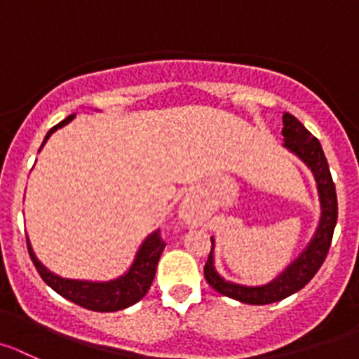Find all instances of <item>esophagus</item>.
Wrapping results in <instances>:
<instances>
[{
    "instance_id": "obj_1",
    "label": "esophagus",
    "mask_w": 359,
    "mask_h": 359,
    "mask_svg": "<svg viewBox=\"0 0 359 359\" xmlns=\"http://www.w3.org/2000/svg\"><path fill=\"white\" fill-rule=\"evenodd\" d=\"M191 221H195V219H191Z\"/></svg>"
}]
</instances>
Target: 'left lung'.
<instances>
[{
    "label": "left lung",
    "instance_id": "1",
    "mask_svg": "<svg viewBox=\"0 0 359 359\" xmlns=\"http://www.w3.org/2000/svg\"><path fill=\"white\" fill-rule=\"evenodd\" d=\"M283 147L294 156L299 157L308 170L316 179L317 195H319L320 203V217L317 225L316 233L310 239L297 259H294L285 269L281 271L274 280H271L266 285H241L233 281L225 280L216 271L214 266V237H210L209 259H207L203 274L205 280L214 290L232 299L241 301L246 304H269L276 301L285 299L292 296L297 290L303 289L311 278L316 276L317 271L323 266L330 251L331 239H333V230L337 226L338 217V203H337V191H334L333 179H331L330 166H327L326 156L323 152L319 140L299 122L290 113H283Z\"/></svg>",
    "mask_w": 359,
    "mask_h": 359
}]
</instances>
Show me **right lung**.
Here are the masks:
<instances>
[{"instance_id": "add662e5", "label": "right lung", "mask_w": 359, "mask_h": 359, "mask_svg": "<svg viewBox=\"0 0 359 359\" xmlns=\"http://www.w3.org/2000/svg\"><path fill=\"white\" fill-rule=\"evenodd\" d=\"M74 116L76 115H69L65 120L51 127V130L43 138L42 147L46 145V142H48L49 136L55 130L72 122ZM42 147L39 149V152L42 150ZM26 243H28L29 257H32L40 278L62 297L92 311H118L127 306H133L134 303H138L149 292L150 285H152L157 262H159L161 253H163L164 246H166L164 241L161 239L159 230H154L150 236H147L142 246L138 248L133 264H130V267L122 276L109 281H90L70 280V278L58 276V274L49 271L48 267L36 259L35 251H33L32 244H29V239H26Z\"/></svg>"}]
</instances>
